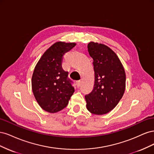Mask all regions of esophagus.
<instances>
[{
  "label": "esophagus",
  "instance_id": "34e87169",
  "mask_svg": "<svg viewBox=\"0 0 154 154\" xmlns=\"http://www.w3.org/2000/svg\"><path fill=\"white\" fill-rule=\"evenodd\" d=\"M81 83H82V81L81 80H78L76 82V85L77 87H80L81 86Z\"/></svg>",
  "mask_w": 154,
  "mask_h": 154
}]
</instances>
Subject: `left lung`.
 <instances>
[{
    "label": "left lung",
    "mask_w": 154,
    "mask_h": 154,
    "mask_svg": "<svg viewBox=\"0 0 154 154\" xmlns=\"http://www.w3.org/2000/svg\"><path fill=\"white\" fill-rule=\"evenodd\" d=\"M87 48L93 59L94 84L92 91L85 96L87 109L94 114H105L122 98L125 90V70L118 56L106 45L91 42Z\"/></svg>",
    "instance_id": "obj_1"
}]
</instances>
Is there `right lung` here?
Instances as JSON below:
<instances>
[{"label": "right lung", "mask_w": 154, "mask_h": 154, "mask_svg": "<svg viewBox=\"0 0 154 154\" xmlns=\"http://www.w3.org/2000/svg\"><path fill=\"white\" fill-rule=\"evenodd\" d=\"M76 44L59 42L45 51L37 63L32 76L35 99L44 110L57 112L66 107L73 94V82L62 67L63 55Z\"/></svg>", "instance_id": "obj_1"}]
</instances>
